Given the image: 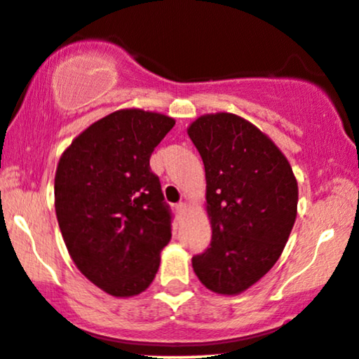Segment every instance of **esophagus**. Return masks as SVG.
<instances>
[{
  "instance_id": "esophagus-1",
  "label": "esophagus",
  "mask_w": 359,
  "mask_h": 359,
  "mask_svg": "<svg viewBox=\"0 0 359 359\" xmlns=\"http://www.w3.org/2000/svg\"><path fill=\"white\" fill-rule=\"evenodd\" d=\"M175 210H177V213H179V215H184V213L187 212V203H185V202L177 203V205H175Z\"/></svg>"
}]
</instances>
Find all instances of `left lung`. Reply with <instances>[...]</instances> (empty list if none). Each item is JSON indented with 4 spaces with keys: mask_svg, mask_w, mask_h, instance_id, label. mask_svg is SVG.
I'll list each match as a JSON object with an SVG mask.
<instances>
[{
    "mask_svg": "<svg viewBox=\"0 0 359 359\" xmlns=\"http://www.w3.org/2000/svg\"><path fill=\"white\" fill-rule=\"evenodd\" d=\"M205 167L210 247L192 258L198 280L219 294L257 283L288 242L298 184L287 157L243 117L217 112L187 129Z\"/></svg>",
    "mask_w": 359,
    "mask_h": 359,
    "instance_id": "1",
    "label": "left lung"
}]
</instances>
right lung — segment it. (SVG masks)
Returning a JSON list of instances; mask_svg holds the SVG:
<instances>
[{
    "label": "right lung",
    "instance_id": "1",
    "mask_svg": "<svg viewBox=\"0 0 359 359\" xmlns=\"http://www.w3.org/2000/svg\"><path fill=\"white\" fill-rule=\"evenodd\" d=\"M174 124L158 112L121 109L90 124L59 158L54 207L67 252L112 297L142 293L172 237L170 208L149 161Z\"/></svg>",
    "mask_w": 359,
    "mask_h": 359
}]
</instances>
